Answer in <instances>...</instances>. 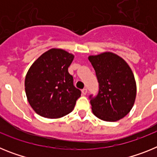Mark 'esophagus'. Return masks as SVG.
Masks as SVG:
<instances>
[{
  "label": "esophagus",
  "mask_w": 157,
  "mask_h": 157,
  "mask_svg": "<svg viewBox=\"0 0 157 157\" xmlns=\"http://www.w3.org/2000/svg\"><path fill=\"white\" fill-rule=\"evenodd\" d=\"M82 94L83 95H86V94H87V89L84 88L83 90H82Z\"/></svg>",
  "instance_id": "obj_1"
}]
</instances>
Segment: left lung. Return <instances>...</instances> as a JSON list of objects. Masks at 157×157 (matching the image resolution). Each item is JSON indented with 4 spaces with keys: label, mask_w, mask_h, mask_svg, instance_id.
<instances>
[{
    "label": "left lung",
    "mask_w": 157,
    "mask_h": 157,
    "mask_svg": "<svg viewBox=\"0 0 157 157\" xmlns=\"http://www.w3.org/2000/svg\"><path fill=\"white\" fill-rule=\"evenodd\" d=\"M99 83L96 97L90 96L93 113L104 121L115 122L128 114L136 98V82L127 62L106 52L90 56Z\"/></svg>",
    "instance_id": "obj_1"
}]
</instances>
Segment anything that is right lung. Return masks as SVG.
I'll list each match as a JSON object with an SVG mask.
<instances>
[{"label":"right lung","instance_id":"1","mask_svg":"<svg viewBox=\"0 0 157 157\" xmlns=\"http://www.w3.org/2000/svg\"><path fill=\"white\" fill-rule=\"evenodd\" d=\"M74 55L60 48H51L31 65L25 78L29 104L39 116L56 119L66 116L81 96L73 83L68 67Z\"/></svg>","mask_w":157,"mask_h":157}]
</instances>
